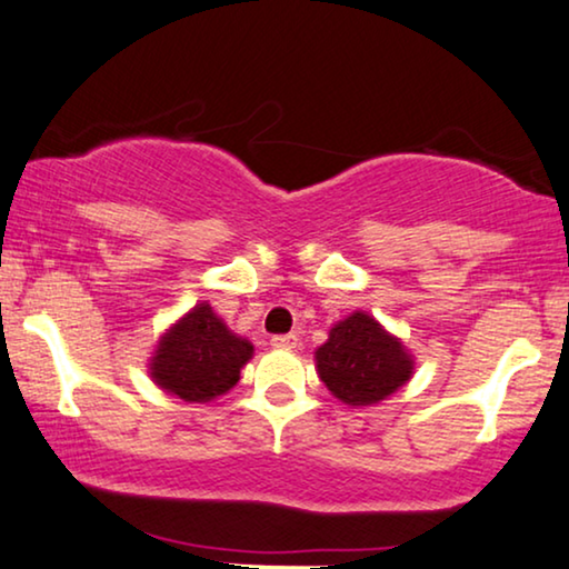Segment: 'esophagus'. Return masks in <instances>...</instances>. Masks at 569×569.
<instances>
[{
    "label": "esophagus",
    "mask_w": 569,
    "mask_h": 569,
    "mask_svg": "<svg viewBox=\"0 0 569 569\" xmlns=\"http://www.w3.org/2000/svg\"><path fill=\"white\" fill-rule=\"evenodd\" d=\"M273 346H276V348H288V350H291V348L299 346V335H293V332H288V335H276V338H273Z\"/></svg>",
    "instance_id": "1"
}]
</instances>
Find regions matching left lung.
Wrapping results in <instances>:
<instances>
[{
    "label": "left lung",
    "instance_id": "left-lung-1",
    "mask_svg": "<svg viewBox=\"0 0 569 569\" xmlns=\"http://www.w3.org/2000/svg\"><path fill=\"white\" fill-rule=\"evenodd\" d=\"M317 371L346 405H376L410 381L412 358L373 317L356 311L335 325L317 350Z\"/></svg>",
    "mask_w": 569,
    "mask_h": 569
}]
</instances>
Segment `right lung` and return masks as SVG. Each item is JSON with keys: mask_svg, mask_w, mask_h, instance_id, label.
<instances>
[{"mask_svg": "<svg viewBox=\"0 0 569 569\" xmlns=\"http://www.w3.org/2000/svg\"><path fill=\"white\" fill-rule=\"evenodd\" d=\"M250 358V342L237 338L208 303H198L159 340L151 379L186 402H211L234 387Z\"/></svg>", "mask_w": 569, "mask_h": 569, "instance_id": "1", "label": "right lung"}]
</instances>
